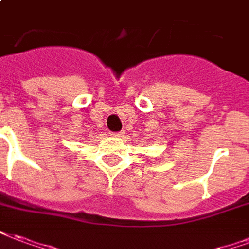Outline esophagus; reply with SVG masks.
I'll return each mask as SVG.
<instances>
[{"label":"esophagus","mask_w":249,"mask_h":249,"mask_svg":"<svg viewBox=\"0 0 249 249\" xmlns=\"http://www.w3.org/2000/svg\"><path fill=\"white\" fill-rule=\"evenodd\" d=\"M110 136H113V137H121V136H124V132H113V133H110Z\"/></svg>","instance_id":"34e87169"}]
</instances>
